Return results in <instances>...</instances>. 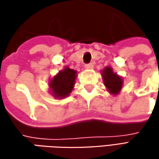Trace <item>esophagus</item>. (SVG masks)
I'll list each match as a JSON object with an SVG mask.
<instances>
[{"mask_svg": "<svg viewBox=\"0 0 159 159\" xmlns=\"http://www.w3.org/2000/svg\"><path fill=\"white\" fill-rule=\"evenodd\" d=\"M84 67H85L86 69H93V68H94V64H93V63H88V64H85Z\"/></svg>", "mask_w": 159, "mask_h": 159, "instance_id": "1", "label": "esophagus"}]
</instances>
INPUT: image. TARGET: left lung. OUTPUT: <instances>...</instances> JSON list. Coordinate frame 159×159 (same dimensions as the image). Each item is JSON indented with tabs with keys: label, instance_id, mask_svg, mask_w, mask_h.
<instances>
[{
	"label": "left lung",
	"instance_id": "obj_1",
	"mask_svg": "<svg viewBox=\"0 0 159 159\" xmlns=\"http://www.w3.org/2000/svg\"><path fill=\"white\" fill-rule=\"evenodd\" d=\"M101 76L107 91L113 96L119 95L123 85L122 77L115 73L113 69L109 66L105 67L101 71Z\"/></svg>",
	"mask_w": 159,
	"mask_h": 159
}]
</instances>
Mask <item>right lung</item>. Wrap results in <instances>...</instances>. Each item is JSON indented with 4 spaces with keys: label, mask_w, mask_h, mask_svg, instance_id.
Returning a JSON list of instances; mask_svg holds the SVG:
<instances>
[{
    "label": "right lung",
    "mask_w": 159,
    "mask_h": 159,
    "mask_svg": "<svg viewBox=\"0 0 159 159\" xmlns=\"http://www.w3.org/2000/svg\"><path fill=\"white\" fill-rule=\"evenodd\" d=\"M77 72L65 66L48 81V91L57 99H62L68 97L75 84Z\"/></svg>",
    "instance_id": "obj_1"
}]
</instances>
